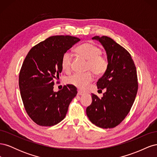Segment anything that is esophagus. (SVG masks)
I'll return each instance as SVG.
<instances>
[{"instance_id":"obj_1","label":"esophagus","mask_w":157,"mask_h":157,"mask_svg":"<svg viewBox=\"0 0 157 157\" xmlns=\"http://www.w3.org/2000/svg\"><path fill=\"white\" fill-rule=\"evenodd\" d=\"M77 94L78 95V96H82V95L84 94V93H83V92H80V91H78Z\"/></svg>"}]
</instances>
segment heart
Masks as SVG:
<instances>
[{
  "label": "heart",
  "instance_id": "1",
  "mask_svg": "<svg viewBox=\"0 0 157 157\" xmlns=\"http://www.w3.org/2000/svg\"><path fill=\"white\" fill-rule=\"evenodd\" d=\"M78 54L88 60L87 71H92L95 75H101L105 73L108 67V61L101 56L102 51L100 48L92 43H85L78 47ZM73 55L70 52H66L61 58V68L66 72H69L72 69ZM94 75L90 71L86 73H75L68 77L67 82L78 89L84 90L93 81Z\"/></svg>",
  "mask_w": 157,
  "mask_h": 157
}]
</instances>
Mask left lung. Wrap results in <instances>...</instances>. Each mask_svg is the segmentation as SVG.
Listing matches in <instances>:
<instances>
[{
	"label": "left lung",
	"mask_w": 157,
	"mask_h": 157,
	"mask_svg": "<svg viewBox=\"0 0 157 157\" xmlns=\"http://www.w3.org/2000/svg\"><path fill=\"white\" fill-rule=\"evenodd\" d=\"M105 49L108 67L98 80V89L106 88L99 99L92 94V102L86 108L92 123L101 128H112L124 119L134 102L138 88L135 64L125 48L106 36H95Z\"/></svg>",
	"instance_id": "obj_1"
}]
</instances>
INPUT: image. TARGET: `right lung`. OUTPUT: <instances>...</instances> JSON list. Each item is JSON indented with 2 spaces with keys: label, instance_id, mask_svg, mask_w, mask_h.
Wrapping results in <instances>:
<instances>
[{
  "label": "right lung",
  "instance_id": "1",
  "mask_svg": "<svg viewBox=\"0 0 157 157\" xmlns=\"http://www.w3.org/2000/svg\"><path fill=\"white\" fill-rule=\"evenodd\" d=\"M80 40L68 35L50 36L33 46L23 61L19 76L21 96L28 115L38 125L58 124L77 96L73 85L58 92L54 91V85L62 71L63 54Z\"/></svg>",
  "mask_w": 157,
  "mask_h": 157
}]
</instances>
